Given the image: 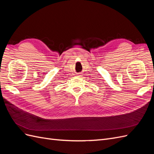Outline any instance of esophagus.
<instances>
[{"label": "esophagus", "mask_w": 154, "mask_h": 154, "mask_svg": "<svg viewBox=\"0 0 154 154\" xmlns=\"http://www.w3.org/2000/svg\"><path fill=\"white\" fill-rule=\"evenodd\" d=\"M80 75H81L80 73H78V74H77V76H80Z\"/></svg>", "instance_id": "1"}]
</instances>
